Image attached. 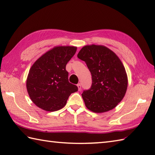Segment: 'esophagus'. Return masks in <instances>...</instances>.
I'll return each mask as SVG.
<instances>
[{"instance_id": "esophagus-1", "label": "esophagus", "mask_w": 155, "mask_h": 155, "mask_svg": "<svg viewBox=\"0 0 155 155\" xmlns=\"http://www.w3.org/2000/svg\"><path fill=\"white\" fill-rule=\"evenodd\" d=\"M77 87H78V91H81V83L77 84Z\"/></svg>"}]
</instances>
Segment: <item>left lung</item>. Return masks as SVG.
Returning a JSON list of instances; mask_svg holds the SVG:
<instances>
[{
    "mask_svg": "<svg viewBox=\"0 0 155 155\" xmlns=\"http://www.w3.org/2000/svg\"><path fill=\"white\" fill-rule=\"evenodd\" d=\"M77 57L86 62L92 75V85L82 94L85 106L94 113L113 109L127 89L126 71L113 51L102 45H87Z\"/></svg>",
    "mask_w": 155,
    "mask_h": 155,
    "instance_id": "left-lung-1",
    "label": "left lung"
}]
</instances>
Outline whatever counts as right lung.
<instances>
[{
  "label": "right lung",
  "instance_id": "1",
  "mask_svg": "<svg viewBox=\"0 0 155 155\" xmlns=\"http://www.w3.org/2000/svg\"><path fill=\"white\" fill-rule=\"evenodd\" d=\"M77 47H56L35 61L29 71L27 89L31 101L46 111L61 109L78 87L68 82L66 65L74 55Z\"/></svg>",
  "mask_w": 155,
  "mask_h": 155
}]
</instances>
